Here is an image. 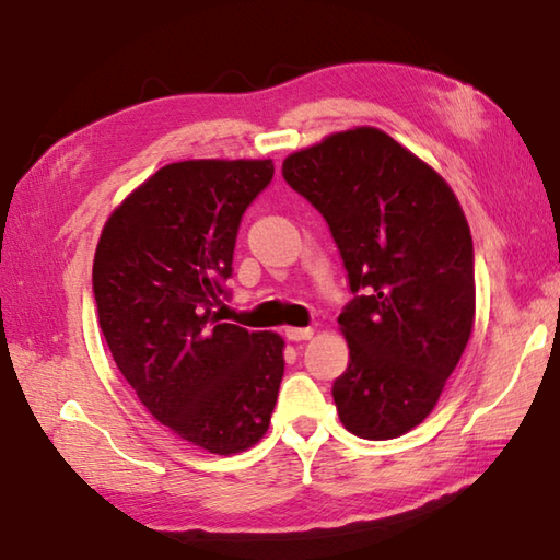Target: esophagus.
Here are the masks:
<instances>
[{"instance_id": "1", "label": "esophagus", "mask_w": 560, "mask_h": 560, "mask_svg": "<svg viewBox=\"0 0 560 560\" xmlns=\"http://www.w3.org/2000/svg\"><path fill=\"white\" fill-rule=\"evenodd\" d=\"M287 338L291 342H301V340H311L313 338V328H287Z\"/></svg>"}]
</instances>
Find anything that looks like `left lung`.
Listing matches in <instances>:
<instances>
[{"label":"left lung","instance_id":"1","mask_svg":"<svg viewBox=\"0 0 560 560\" xmlns=\"http://www.w3.org/2000/svg\"><path fill=\"white\" fill-rule=\"evenodd\" d=\"M281 174L328 222L354 299L340 313L350 364L340 421L399 439L433 411L470 340L475 254L465 212L435 171L374 127L287 156Z\"/></svg>","mask_w":560,"mask_h":560}]
</instances>
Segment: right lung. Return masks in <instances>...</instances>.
Listing matches in <instances>:
<instances>
[{
	"label": "right lung",
	"instance_id": "1",
	"mask_svg": "<svg viewBox=\"0 0 560 560\" xmlns=\"http://www.w3.org/2000/svg\"><path fill=\"white\" fill-rule=\"evenodd\" d=\"M271 159H192L159 168L100 235L93 293L119 372L159 423L232 455L269 429L283 340L220 323L237 230L269 186Z\"/></svg>",
	"mask_w": 560,
	"mask_h": 560
}]
</instances>
